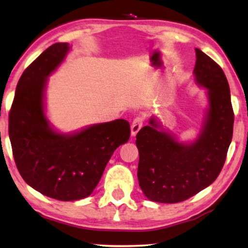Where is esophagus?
<instances>
[{"instance_id":"obj_1","label":"esophagus","mask_w":248,"mask_h":248,"mask_svg":"<svg viewBox=\"0 0 248 248\" xmlns=\"http://www.w3.org/2000/svg\"><path fill=\"white\" fill-rule=\"evenodd\" d=\"M143 118L142 117H136L134 121H132V124H131V135L132 136H136L137 132H138L140 129L142 127V124H143Z\"/></svg>"}]
</instances>
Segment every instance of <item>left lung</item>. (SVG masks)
<instances>
[{"instance_id": "left-lung-1", "label": "left lung", "mask_w": 248, "mask_h": 248, "mask_svg": "<svg viewBox=\"0 0 248 248\" xmlns=\"http://www.w3.org/2000/svg\"><path fill=\"white\" fill-rule=\"evenodd\" d=\"M196 81L208 89L209 114L204 131L185 146L158 130L150 119L136 136L139 150V186L148 199L157 202H184L215 182L223 169L232 138L234 111L223 69L195 49Z\"/></svg>"}]
</instances>
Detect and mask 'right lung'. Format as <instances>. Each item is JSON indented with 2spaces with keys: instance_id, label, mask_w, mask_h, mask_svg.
<instances>
[{
  "instance_id": "right-lung-1",
  "label": "right lung",
  "mask_w": 248,
  "mask_h": 248,
  "mask_svg": "<svg viewBox=\"0 0 248 248\" xmlns=\"http://www.w3.org/2000/svg\"><path fill=\"white\" fill-rule=\"evenodd\" d=\"M69 49L68 43H54L24 70L9 113L11 146L22 178L41 194L63 202L91 195L113 151L130 137L124 119L91 125L73 136L49 127L43 111L46 77Z\"/></svg>"
}]
</instances>
